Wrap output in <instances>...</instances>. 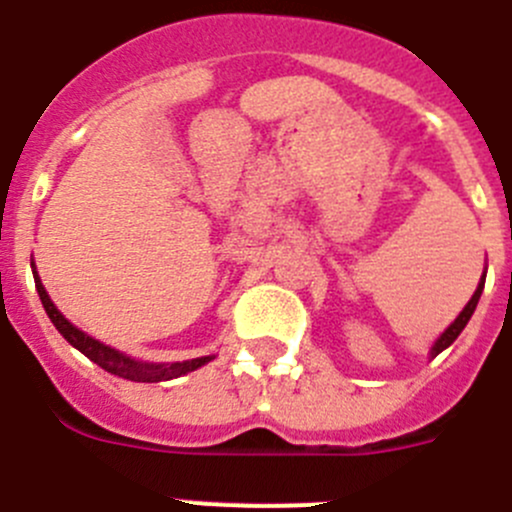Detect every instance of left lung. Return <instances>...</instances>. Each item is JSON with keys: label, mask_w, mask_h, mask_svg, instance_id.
Masks as SVG:
<instances>
[{"label": "left lung", "mask_w": 512, "mask_h": 512, "mask_svg": "<svg viewBox=\"0 0 512 512\" xmlns=\"http://www.w3.org/2000/svg\"><path fill=\"white\" fill-rule=\"evenodd\" d=\"M482 289H485V276H482V279H480V284H477V289H475V294H472V299H470V302L464 304V309H462V312H459V317H457V320H454L452 325H449L447 330H444L442 335L437 337V342H434V345H431V358H437V355L442 353V350H447L449 345H452V342L457 340V337H459V332H462L464 327H467V322H470V317H472V312H475L477 302H480V294H482Z\"/></svg>", "instance_id": "8db88e82"}]
</instances>
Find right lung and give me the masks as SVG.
<instances>
[{"instance_id": "obj_1", "label": "right lung", "mask_w": 512, "mask_h": 512, "mask_svg": "<svg viewBox=\"0 0 512 512\" xmlns=\"http://www.w3.org/2000/svg\"><path fill=\"white\" fill-rule=\"evenodd\" d=\"M32 276H35V287H37V294H40L42 307H45V312H48V317H50V322L55 325V330H58L75 350H81L88 360H93L96 365H101L103 370H109L111 375H119V378H126V381H137V383H159V381H172V378H180V375L190 373V370H198L200 365H205L213 360V355L182 360V363H142V360L129 358V355L119 353V350H114V348H109V345H103V342L93 340L91 335H86L83 330H78L73 322L65 320L63 314L58 312V307L53 304V299L48 297L45 287H42L35 264H32Z\"/></svg>"}]
</instances>
